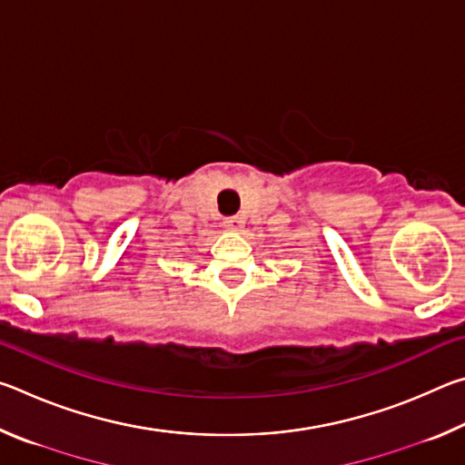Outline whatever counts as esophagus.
<instances>
[{
	"label": "esophagus",
	"instance_id": "34e87169",
	"mask_svg": "<svg viewBox=\"0 0 465 465\" xmlns=\"http://www.w3.org/2000/svg\"><path fill=\"white\" fill-rule=\"evenodd\" d=\"M223 225L227 227V230H232V232H240L242 227H243V217L242 215H233V217H227L225 222H223Z\"/></svg>",
	"mask_w": 465,
	"mask_h": 465
}]
</instances>
